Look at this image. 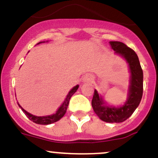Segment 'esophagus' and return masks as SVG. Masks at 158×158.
<instances>
[{
  "label": "esophagus",
  "instance_id": "esophagus-1",
  "mask_svg": "<svg viewBox=\"0 0 158 158\" xmlns=\"http://www.w3.org/2000/svg\"><path fill=\"white\" fill-rule=\"evenodd\" d=\"M93 79H94L93 76L91 75V74L88 73V74H86L84 77H83V82H91V81L93 80Z\"/></svg>",
  "mask_w": 158,
  "mask_h": 158
}]
</instances>
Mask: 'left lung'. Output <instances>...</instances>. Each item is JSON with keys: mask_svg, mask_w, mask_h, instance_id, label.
I'll return each instance as SVG.
<instances>
[{"mask_svg": "<svg viewBox=\"0 0 158 158\" xmlns=\"http://www.w3.org/2000/svg\"><path fill=\"white\" fill-rule=\"evenodd\" d=\"M112 48L126 60L131 72L129 93L127 101L122 106H106L101 96L94 90L91 105L97 115L102 121L109 123H120L127 120L137 108L143 91V72L138 56L134 51L118 41H110Z\"/></svg>", "mask_w": 158, "mask_h": 158, "instance_id": "1", "label": "left lung"}]
</instances>
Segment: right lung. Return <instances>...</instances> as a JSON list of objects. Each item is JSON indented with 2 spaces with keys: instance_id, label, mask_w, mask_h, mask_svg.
Returning a JSON list of instances; mask_svg holds the SVG:
<instances>
[{
  "instance_id": "obj_1",
  "label": "right lung",
  "mask_w": 158,
  "mask_h": 158,
  "mask_svg": "<svg viewBox=\"0 0 158 158\" xmlns=\"http://www.w3.org/2000/svg\"><path fill=\"white\" fill-rule=\"evenodd\" d=\"M44 43V42H40L39 43H37V44H40V43ZM78 88H79V85H76L75 87L73 88L72 89L69 91L68 94H67V98H66L64 101V103H62V105L59 107V109H58V110L56 111V112H55V114H53V115H46V116L33 115L32 114L29 113V112H27V111H25V110H24V109L22 108V107L21 106L19 103L18 104H19V106L20 108L22 109V110L23 111L24 113L25 114V115L27 116V117L31 121H32L33 122L36 123V124H52V123L56 122V121L60 120V119L64 115L66 112H67V107H68L69 102H70L71 97L73 96V94L75 93L76 91H77Z\"/></svg>"
}]
</instances>
